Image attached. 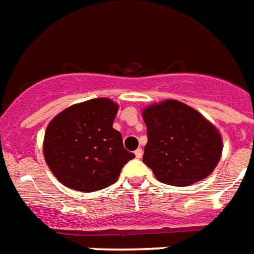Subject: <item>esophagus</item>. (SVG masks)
<instances>
[{
  "label": "esophagus",
  "mask_w": 254,
  "mask_h": 254,
  "mask_svg": "<svg viewBox=\"0 0 254 254\" xmlns=\"http://www.w3.org/2000/svg\"><path fill=\"white\" fill-rule=\"evenodd\" d=\"M142 155H143L142 148H138V150L135 151V156H136V158H142Z\"/></svg>",
  "instance_id": "esophagus-1"
}]
</instances>
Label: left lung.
Here are the masks:
<instances>
[{
    "mask_svg": "<svg viewBox=\"0 0 254 254\" xmlns=\"http://www.w3.org/2000/svg\"><path fill=\"white\" fill-rule=\"evenodd\" d=\"M147 127L143 162L158 181L190 186L213 173L222 154V136L197 110L167 99L142 112Z\"/></svg>",
    "mask_w": 254,
    "mask_h": 254,
    "instance_id": "1",
    "label": "left lung"
}]
</instances>
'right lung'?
Segmentation results:
<instances>
[{
	"mask_svg": "<svg viewBox=\"0 0 254 254\" xmlns=\"http://www.w3.org/2000/svg\"><path fill=\"white\" fill-rule=\"evenodd\" d=\"M118 110L111 99H91L68 107L49 122L44 158L64 186L83 192L106 189L135 158L123 147L122 134L112 127Z\"/></svg>",
	"mask_w": 254,
	"mask_h": 254,
	"instance_id": "1",
	"label": "right lung"
}]
</instances>
